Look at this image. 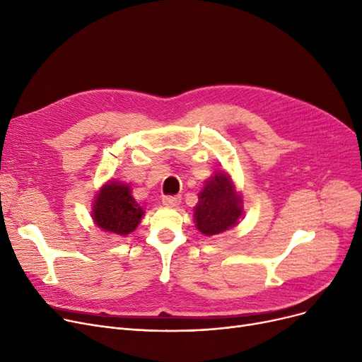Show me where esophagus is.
Here are the masks:
<instances>
[{"label":"esophagus","instance_id":"34e87169","mask_svg":"<svg viewBox=\"0 0 362 362\" xmlns=\"http://www.w3.org/2000/svg\"><path fill=\"white\" fill-rule=\"evenodd\" d=\"M163 204L165 206H177L180 204V197H164Z\"/></svg>","mask_w":362,"mask_h":362}]
</instances>
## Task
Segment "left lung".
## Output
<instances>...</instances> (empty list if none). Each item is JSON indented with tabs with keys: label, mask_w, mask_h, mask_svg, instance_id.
Segmentation results:
<instances>
[{
	"label": "left lung",
	"mask_w": 362,
	"mask_h": 362,
	"mask_svg": "<svg viewBox=\"0 0 362 362\" xmlns=\"http://www.w3.org/2000/svg\"><path fill=\"white\" fill-rule=\"evenodd\" d=\"M243 217L242 194L238 192L232 176L224 170L204 182L194 208L197 229L205 236L220 235L233 229Z\"/></svg>",
	"instance_id": "8db88e82"
}]
</instances>
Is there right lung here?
Returning <instances> with one entry per match:
<instances>
[{"label": "right lung", "mask_w": 362, "mask_h": 362, "mask_svg": "<svg viewBox=\"0 0 362 362\" xmlns=\"http://www.w3.org/2000/svg\"><path fill=\"white\" fill-rule=\"evenodd\" d=\"M145 210L132 195L130 185L108 180L95 194L90 217L103 232L126 236L139 226Z\"/></svg>", "instance_id": "obj_1"}]
</instances>
